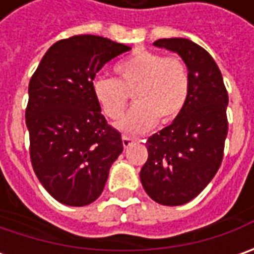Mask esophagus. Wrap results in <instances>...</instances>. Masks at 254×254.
Here are the masks:
<instances>
[{
    "label": "esophagus",
    "mask_w": 254,
    "mask_h": 254,
    "mask_svg": "<svg viewBox=\"0 0 254 254\" xmlns=\"http://www.w3.org/2000/svg\"><path fill=\"white\" fill-rule=\"evenodd\" d=\"M122 141L124 147H130L132 142L137 141V138H135V137H131V135H123Z\"/></svg>",
    "instance_id": "obj_1"
}]
</instances>
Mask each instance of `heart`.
<instances>
[{
	"instance_id": "b5f03b06",
	"label": "heart",
	"mask_w": 254,
	"mask_h": 254,
	"mask_svg": "<svg viewBox=\"0 0 254 254\" xmlns=\"http://www.w3.org/2000/svg\"><path fill=\"white\" fill-rule=\"evenodd\" d=\"M116 80L97 77L92 93L99 109L110 120L122 117L132 92L135 104L119 123L123 131L141 132L175 120L190 96V72L178 56L138 49L114 64Z\"/></svg>"
}]
</instances>
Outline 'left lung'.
Here are the masks:
<instances>
[{"mask_svg": "<svg viewBox=\"0 0 254 254\" xmlns=\"http://www.w3.org/2000/svg\"><path fill=\"white\" fill-rule=\"evenodd\" d=\"M178 54L190 72V96L181 114L147 140L148 158L140 171L152 200L178 206L198 196L219 170L228 135V92L216 62L185 38L154 42Z\"/></svg>", "mask_w": 254, "mask_h": 254, "instance_id": "left-lung-1", "label": "left lung"}]
</instances>
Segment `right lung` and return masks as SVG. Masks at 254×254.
<instances>
[{"label": "right lung", "mask_w": 254, "mask_h": 254, "mask_svg": "<svg viewBox=\"0 0 254 254\" xmlns=\"http://www.w3.org/2000/svg\"><path fill=\"white\" fill-rule=\"evenodd\" d=\"M130 46L96 35L54 44L29 82L25 120L35 174L55 199L84 206L102 195L122 134L109 126L92 93L96 73Z\"/></svg>", "instance_id": "obj_1"}]
</instances>
